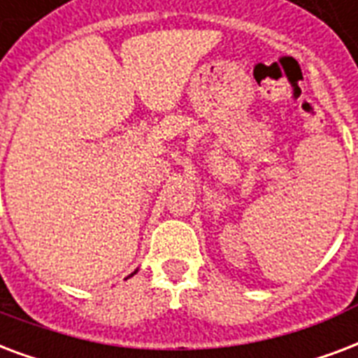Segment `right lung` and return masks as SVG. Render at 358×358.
Instances as JSON below:
<instances>
[{
    "instance_id": "right-lung-1",
    "label": "right lung",
    "mask_w": 358,
    "mask_h": 358,
    "mask_svg": "<svg viewBox=\"0 0 358 358\" xmlns=\"http://www.w3.org/2000/svg\"><path fill=\"white\" fill-rule=\"evenodd\" d=\"M133 274H135V272H133ZM133 274H131V276H133ZM131 276H129V278H131Z\"/></svg>"
}]
</instances>
